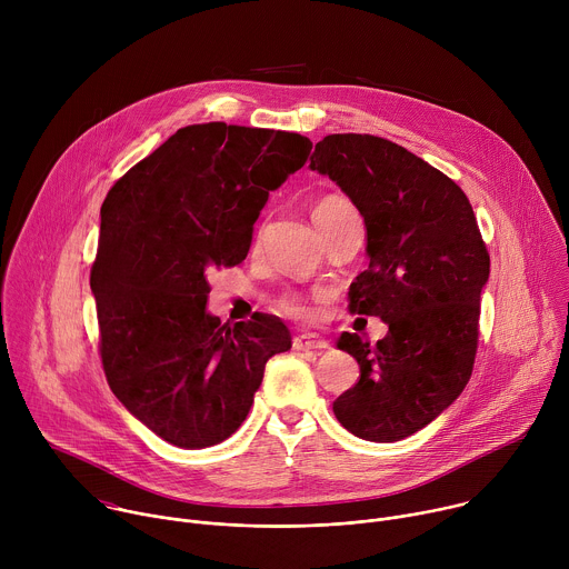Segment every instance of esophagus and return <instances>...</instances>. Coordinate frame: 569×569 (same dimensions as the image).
<instances>
[{
    "mask_svg": "<svg viewBox=\"0 0 569 569\" xmlns=\"http://www.w3.org/2000/svg\"><path fill=\"white\" fill-rule=\"evenodd\" d=\"M292 347L297 351H323V349H329V342L321 340L319 336H312V333H301L292 340Z\"/></svg>",
    "mask_w": 569,
    "mask_h": 569,
    "instance_id": "34e87169",
    "label": "esophagus"
}]
</instances>
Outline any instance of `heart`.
I'll list each match as a JSON object with an SVG mask.
<instances>
[{
  "instance_id": "b5f03b06",
  "label": "heart",
  "mask_w": 569,
  "mask_h": 569,
  "mask_svg": "<svg viewBox=\"0 0 569 569\" xmlns=\"http://www.w3.org/2000/svg\"><path fill=\"white\" fill-rule=\"evenodd\" d=\"M351 202H347L345 198H340V196H329V198H323V200H319L317 202V207H315V211H312V216H317V213H323V211H333V209H342V207H349ZM279 310L281 312H286V315H290V317H297V319H303V317H308V306L301 301V297H297V295H288V297H283L281 301H279Z\"/></svg>"
}]
</instances>
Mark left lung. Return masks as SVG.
<instances>
[{
	"mask_svg": "<svg viewBox=\"0 0 569 569\" xmlns=\"http://www.w3.org/2000/svg\"><path fill=\"white\" fill-rule=\"evenodd\" d=\"M310 169L329 176L365 218L369 268L349 288V310L389 327L376 345L340 336L360 380L333 412L351 435L393 443L432 423L470 380L491 257L466 193L389 139L329 134Z\"/></svg>",
	"mask_w": 569,
	"mask_h": 569,
	"instance_id": "8db88e82",
	"label": "left lung"
}]
</instances>
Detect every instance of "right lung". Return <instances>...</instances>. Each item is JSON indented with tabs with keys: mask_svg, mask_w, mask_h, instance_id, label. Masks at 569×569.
Masks as SVG:
<instances>
[{
	"mask_svg": "<svg viewBox=\"0 0 569 569\" xmlns=\"http://www.w3.org/2000/svg\"><path fill=\"white\" fill-rule=\"evenodd\" d=\"M310 139L227 126L180 128L101 207V362L123 408L164 441L198 450L246 421L266 362L292 347L274 315L233 327L207 312V272L246 261L270 191L299 171Z\"/></svg>",
	"mask_w": 569,
	"mask_h": 569,
	"instance_id": "right-lung-1",
	"label": "right lung"
}]
</instances>
